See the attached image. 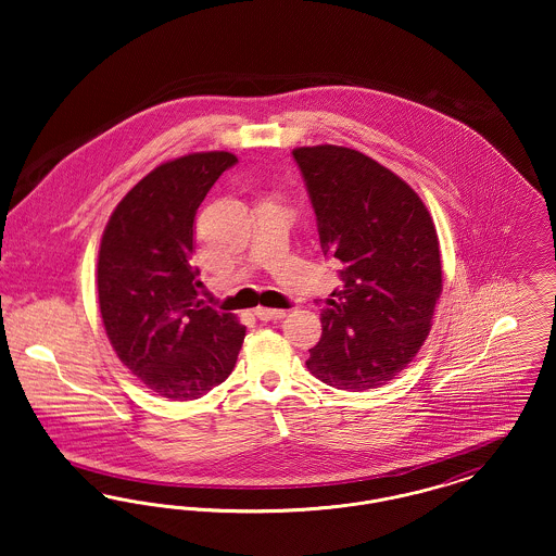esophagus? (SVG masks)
Segmentation results:
<instances>
[{
    "label": "esophagus",
    "instance_id": "obj_1",
    "mask_svg": "<svg viewBox=\"0 0 556 556\" xmlns=\"http://www.w3.org/2000/svg\"><path fill=\"white\" fill-rule=\"evenodd\" d=\"M254 315L261 318V320H279V318L286 317L288 313H286V311H275V308H263V306H261V308L254 311Z\"/></svg>",
    "mask_w": 556,
    "mask_h": 556
}]
</instances>
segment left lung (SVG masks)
Returning a JSON list of instances; mask_svg holds the SVG:
<instances>
[{"instance_id":"obj_1","label":"left lung","mask_w":556,"mask_h":556,"mask_svg":"<svg viewBox=\"0 0 556 556\" xmlns=\"http://www.w3.org/2000/svg\"><path fill=\"white\" fill-rule=\"evenodd\" d=\"M325 254L344 268L308 370L348 392L381 388L421 350L442 293L435 225L396 173L342 146L295 148Z\"/></svg>"}]
</instances>
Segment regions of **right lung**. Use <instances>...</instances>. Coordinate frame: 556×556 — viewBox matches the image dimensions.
<instances>
[{
  "instance_id": "1",
  "label": "right lung",
  "mask_w": 556,
  "mask_h": 556,
  "mask_svg": "<svg viewBox=\"0 0 556 556\" xmlns=\"http://www.w3.org/2000/svg\"><path fill=\"white\" fill-rule=\"evenodd\" d=\"M229 152L168 160L118 202L98 256V298L121 363L156 396L195 400L236 367L245 327L198 298L193 218Z\"/></svg>"
}]
</instances>
